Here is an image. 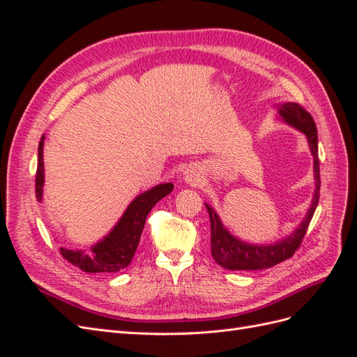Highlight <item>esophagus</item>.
<instances>
[{
	"label": "esophagus",
	"instance_id": "obj_1",
	"mask_svg": "<svg viewBox=\"0 0 357 357\" xmlns=\"http://www.w3.org/2000/svg\"><path fill=\"white\" fill-rule=\"evenodd\" d=\"M199 174L197 172V169H193V168H188L186 171H185V180L188 181V183H197V181H199Z\"/></svg>",
	"mask_w": 357,
	"mask_h": 357
}]
</instances>
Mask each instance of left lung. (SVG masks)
I'll list each match as a JSON object with an SVG mask.
<instances>
[{"mask_svg": "<svg viewBox=\"0 0 357 357\" xmlns=\"http://www.w3.org/2000/svg\"><path fill=\"white\" fill-rule=\"evenodd\" d=\"M278 113L287 123L299 129L308 138V144L311 153L314 156V178H316V190L314 198H312L311 207L307 215L298 226V229L289 235L287 238L278 241L271 245H255L247 244L235 238L228 231L223 228L219 215L205 204L207 211L210 214L211 225V255L214 261L220 266L232 271H255V269L271 268L286 259L294 256L298 250L302 240L307 234L308 225L314 215L316 207L320 198V168H319V146H317V128L314 119L304 109V107L296 102H286L278 107Z\"/></svg>", "mask_w": 357, "mask_h": 357, "instance_id": "8db88e82", "label": "left lung"}]
</instances>
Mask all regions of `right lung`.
I'll return each instance as SVG.
<instances>
[{"label":"right lung","instance_id":"obj_1","mask_svg":"<svg viewBox=\"0 0 357 357\" xmlns=\"http://www.w3.org/2000/svg\"><path fill=\"white\" fill-rule=\"evenodd\" d=\"M45 165H43V138L38 144V164L36 172V197L41 201ZM172 183H164L137 197L126 208L122 219L105 238L92 247V253L74 252L61 248V255L67 262L79 266L84 273H116L131 264L144 229L147 214L155 204L172 190Z\"/></svg>","mask_w":357,"mask_h":357}]
</instances>
